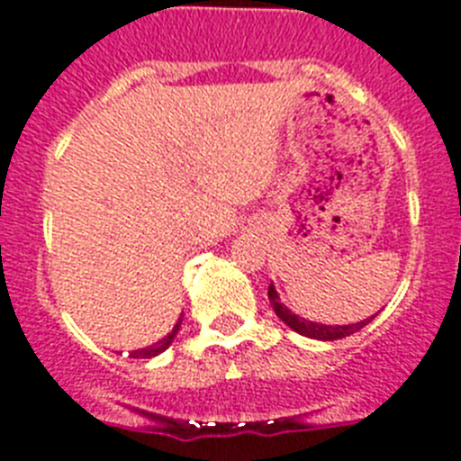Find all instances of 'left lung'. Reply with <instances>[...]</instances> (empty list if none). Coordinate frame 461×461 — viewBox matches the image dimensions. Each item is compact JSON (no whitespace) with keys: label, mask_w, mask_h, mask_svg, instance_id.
<instances>
[{"label":"left lung","mask_w":461,"mask_h":461,"mask_svg":"<svg viewBox=\"0 0 461 461\" xmlns=\"http://www.w3.org/2000/svg\"><path fill=\"white\" fill-rule=\"evenodd\" d=\"M268 298H270V305H273V310L277 312V317L282 321H285L289 329H294L296 333H301V336H308V338H314V340H340V338H348L352 336V333H357L359 329H364L368 321L373 320H364V321H357V324H348V326H329V324H317V321H308V320H301L298 314L291 312L286 305H282L279 303V296L277 291H275V286L270 285L268 286Z\"/></svg>","instance_id":"obj_1"}]
</instances>
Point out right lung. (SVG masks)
<instances>
[{"label": "right lung", "instance_id": "1", "mask_svg": "<svg viewBox=\"0 0 461 461\" xmlns=\"http://www.w3.org/2000/svg\"><path fill=\"white\" fill-rule=\"evenodd\" d=\"M182 317H184V314H182ZM179 326H182V320L176 321L175 329H172V331L167 333V336H165L163 340H158V343L151 345V348L135 349V352H130V357H132V359H151V357H158L160 352H165V349L170 348L172 340H175V336H176V331H179Z\"/></svg>", "mask_w": 461, "mask_h": 461}]
</instances>
